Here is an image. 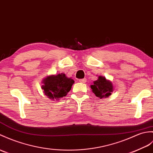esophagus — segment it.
I'll return each mask as SVG.
<instances>
[{
	"instance_id": "34e87169",
	"label": "esophagus",
	"mask_w": 153,
	"mask_h": 153,
	"mask_svg": "<svg viewBox=\"0 0 153 153\" xmlns=\"http://www.w3.org/2000/svg\"><path fill=\"white\" fill-rule=\"evenodd\" d=\"M79 82H81V83H85L86 82V79H79Z\"/></svg>"
}]
</instances>
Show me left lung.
Masks as SVG:
<instances>
[{"mask_svg":"<svg viewBox=\"0 0 153 153\" xmlns=\"http://www.w3.org/2000/svg\"><path fill=\"white\" fill-rule=\"evenodd\" d=\"M91 88L93 93L100 98L108 97L113 90L111 82L103 76H99L98 80L94 81V84L91 85Z\"/></svg>","mask_w":153,"mask_h":153,"instance_id":"left-lung-1","label":"left lung"}]
</instances>
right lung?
Listing matches in <instances>:
<instances>
[{
	"label": "right lung",
	"instance_id": "right-lung-1",
	"mask_svg": "<svg viewBox=\"0 0 153 153\" xmlns=\"http://www.w3.org/2000/svg\"><path fill=\"white\" fill-rule=\"evenodd\" d=\"M42 89L48 98L59 100L66 96L71 90L74 81L66 76L65 74H59L57 76H48L44 79Z\"/></svg>",
	"mask_w": 153,
	"mask_h": 153
}]
</instances>
